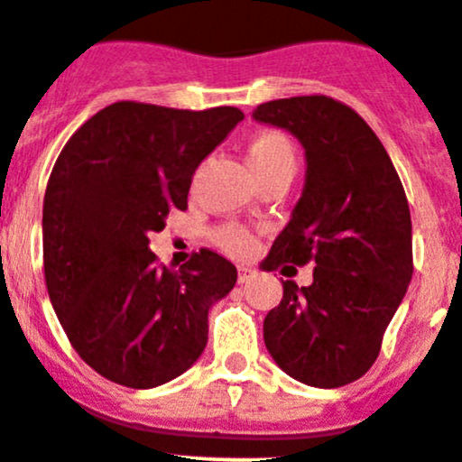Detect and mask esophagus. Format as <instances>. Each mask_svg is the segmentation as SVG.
Here are the masks:
<instances>
[{"instance_id": "1", "label": "esophagus", "mask_w": 462, "mask_h": 462, "mask_svg": "<svg viewBox=\"0 0 462 462\" xmlns=\"http://www.w3.org/2000/svg\"><path fill=\"white\" fill-rule=\"evenodd\" d=\"M254 276H255V272L251 267H240V269H237V281H240V282H249Z\"/></svg>"}]
</instances>
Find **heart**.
<instances>
[{
	"mask_svg": "<svg viewBox=\"0 0 462 462\" xmlns=\"http://www.w3.org/2000/svg\"><path fill=\"white\" fill-rule=\"evenodd\" d=\"M246 162H249L255 180H263L264 175H272V172L294 171V148L282 132H255L246 148ZM217 237L233 255H251L255 251V237L242 226H225L217 233Z\"/></svg>",
	"mask_w": 462,
	"mask_h": 462,
	"instance_id": "b5f03b06",
	"label": "heart"
}]
</instances>
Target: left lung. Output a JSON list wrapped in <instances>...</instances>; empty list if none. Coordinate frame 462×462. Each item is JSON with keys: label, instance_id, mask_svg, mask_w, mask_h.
Returning a JSON list of instances; mask_svg holds the SVG:
<instances>
[{"label": "left lung", "instance_id": "1", "mask_svg": "<svg viewBox=\"0 0 462 462\" xmlns=\"http://www.w3.org/2000/svg\"><path fill=\"white\" fill-rule=\"evenodd\" d=\"M305 148V186L264 269L314 263L312 285L282 282L263 323L264 346L290 377L317 388L359 380L375 364L413 276L411 213L391 157L368 123L330 96L254 109Z\"/></svg>", "mask_w": 462, "mask_h": 462}]
</instances>
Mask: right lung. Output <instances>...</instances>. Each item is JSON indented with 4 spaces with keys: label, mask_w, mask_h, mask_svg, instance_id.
Masks as SVG:
<instances>
[{
    "label": "right lung",
    "mask_w": 462,
    "mask_h": 462,
    "mask_svg": "<svg viewBox=\"0 0 462 462\" xmlns=\"http://www.w3.org/2000/svg\"><path fill=\"white\" fill-rule=\"evenodd\" d=\"M242 118L237 107L121 100L62 148L44 193V281L74 350L109 382L162 386L207 348L208 310L233 290L236 267L199 249L171 272L148 236L189 207L198 166Z\"/></svg>",
    "instance_id": "add662e5"
}]
</instances>
